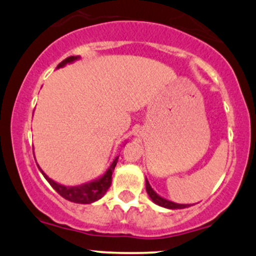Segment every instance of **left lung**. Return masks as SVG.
I'll list each match as a JSON object with an SVG mask.
<instances>
[{"label": "left lung", "instance_id": "left-lung-1", "mask_svg": "<svg viewBox=\"0 0 256 256\" xmlns=\"http://www.w3.org/2000/svg\"><path fill=\"white\" fill-rule=\"evenodd\" d=\"M146 192H148L149 198H152V201L154 202L155 204L160 206V207H164V208H168V210H183V208H188L190 207V204H176V202H172V201H168V200L161 198L160 195H158L156 192L152 190V188L150 186V184H149L148 179L146 178Z\"/></svg>", "mask_w": 256, "mask_h": 256}]
</instances>
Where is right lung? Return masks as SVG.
<instances>
[{"instance_id": "right-lung-1", "label": "right lung", "mask_w": 256, "mask_h": 256, "mask_svg": "<svg viewBox=\"0 0 256 256\" xmlns=\"http://www.w3.org/2000/svg\"><path fill=\"white\" fill-rule=\"evenodd\" d=\"M79 58H80V56H70L64 58L62 62L58 64L56 68H61V67L66 66L67 64L74 62V61L79 60ZM118 158L119 156L114 158L113 162L110 164V166L108 167L107 171H106L101 177L94 179V180L89 182V183L77 185V186H66V185L56 183V182L52 180V178H49L48 176L42 171V168H40V166H37L38 168H40V171L42 172L44 178H46V180H48V183L52 185V189H54L58 194H60L64 198L68 200V201L71 202H74V204H89L104 198V194L107 192L108 189H110L112 184V173H113L114 168H116V162H118Z\"/></svg>"}]
</instances>
